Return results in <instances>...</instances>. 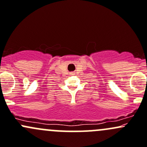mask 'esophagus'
<instances>
[{"mask_svg": "<svg viewBox=\"0 0 147 147\" xmlns=\"http://www.w3.org/2000/svg\"><path fill=\"white\" fill-rule=\"evenodd\" d=\"M70 74H71V75H74V74H75V73H74V71H72V72H71Z\"/></svg>", "mask_w": 147, "mask_h": 147, "instance_id": "obj_1", "label": "esophagus"}]
</instances>
